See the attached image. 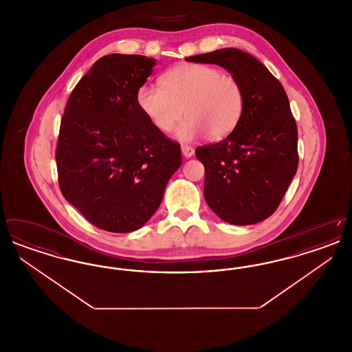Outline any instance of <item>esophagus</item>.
Masks as SVG:
<instances>
[{
    "label": "esophagus",
    "mask_w": 352,
    "mask_h": 352,
    "mask_svg": "<svg viewBox=\"0 0 352 352\" xmlns=\"http://www.w3.org/2000/svg\"><path fill=\"white\" fill-rule=\"evenodd\" d=\"M194 148H191V146H188V145H182V154H184L186 158H190V157H192L194 155Z\"/></svg>",
    "instance_id": "34e87169"
}]
</instances>
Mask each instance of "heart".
<instances>
[{
    "label": "heart",
    "instance_id": "obj_1",
    "mask_svg": "<svg viewBox=\"0 0 352 352\" xmlns=\"http://www.w3.org/2000/svg\"><path fill=\"white\" fill-rule=\"evenodd\" d=\"M161 87L144 84L137 91V104L151 124L164 133L179 125L182 141L207 134L219 140L231 133L243 115L244 91L228 74L207 65H181L162 74Z\"/></svg>",
    "mask_w": 352,
    "mask_h": 352
}]
</instances>
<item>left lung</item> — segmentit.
<instances>
[{
    "instance_id": "8db88e82",
    "label": "left lung",
    "mask_w": 352,
    "mask_h": 352,
    "mask_svg": "<svg viewBox=\"0 0 352 352\" xmlns=\"http://www.w3.org/2000/svg\"><path fill=\"white\" fill-rule=\"evenodd\" d=\"M218 65L244 91V109L224 140L199 146L204 199L226 223L248 226L269 218L280 206L298 168V132L284 87L248 52L221 49L186 58Z\"/></svg>"
}]
</instances>
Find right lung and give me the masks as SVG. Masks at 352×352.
<instances>
[{
    "mask_svg": "<svg viewBox=\"0 0 352 352\" xmlns=\"http://www.w3.org/2000/svg\"><path fill=\"white\" fill-rule=\"evenodd\" d=\"M154 65L142 55L102 56L75 85L60 121L55 151L60 191L108 232L141 228L182 164L181 145L137 104Z\"/></svg>",
    "mask_w": 352,
    "mask_h": 352,
    "instance_id": "1",
    "label": "right lung"
}]
</instances>
